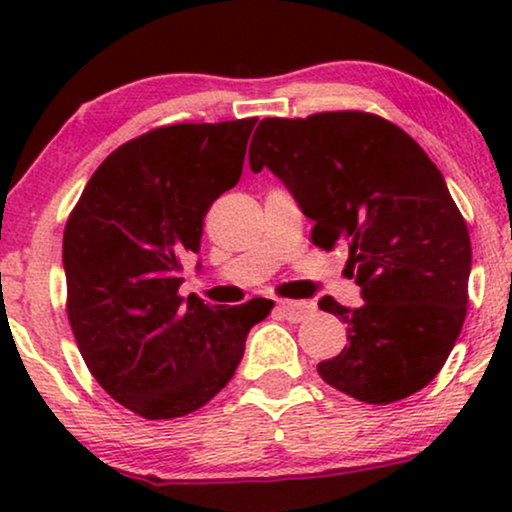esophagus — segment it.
Segmentation results:
<instances>
[{
  "label": "esophagus",
  "instance_id": "1",
  "mask_svg": "<svg viewBox=\"0 0 512 512\" xmlns=\"http://www.w3.org/2000/svg\"><path fill=\"white\" fill-rule=\"evenodd\" d=\"M314 310H317V307H314V303H307V300H282V303H279V312H282L289 321H293V324L307 319L310 314H314Z\"/></svg>",
  "mask_w": 512,
  "mask_h": 512
}]
</instances>
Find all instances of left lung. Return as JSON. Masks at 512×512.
Here are the masks:
<instances>
[{
	"instance_id": "obj_1",
	"label": "left lung",
	"mask_w": 512,
	"mask_h": 512,
	"mask_svg": "<svg viewBox=\"0 0 512 512\" xmlns=\"http://www.w3.org/2000/svg\"><path fill=\"white\" fill-rule=\"evenodd\" d=\"M314 221L312 242L349 247L361 307L319 300L349 345L317 370L363 403H394L440 373L466 319L471 237L443 174L394 123L363 111L263 118L249 146Z\"/></svg>"
}]
</instances>
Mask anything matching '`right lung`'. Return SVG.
Here are the masks:
<instances>
[{"label": "right lung", "mask_w": 512, "mask_h": 512, "mask_svg": "<svg viewBox=\"0 0 512 512\" xmlns=\"http://www.w3.org/2000/svg\"><path fill=\"white\" fill-rule=\"evenodd\" d=\"M258 118L179 123L116 149L83 188L62 240L67 317L100 387L146 419L212 401L240 366L272 300L179 296L202 219L242 177Z\"/></svg>", "instance_id": "right-lung-1"}]
</instances>
